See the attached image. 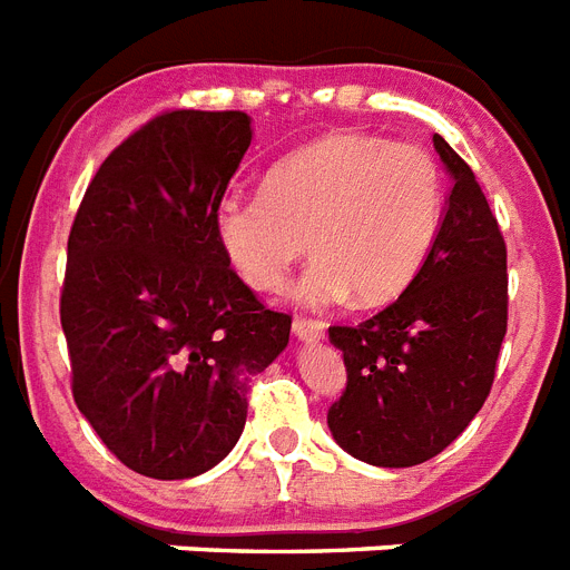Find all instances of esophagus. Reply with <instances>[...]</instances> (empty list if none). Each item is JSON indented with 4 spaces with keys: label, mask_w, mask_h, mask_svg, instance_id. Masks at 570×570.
Listing matches in <instances>:
<instances>
[{
    "label": "esophagus",
    "mask_w": 570,
    "mask_h": 570,
    "mask_svg": "<svg viewBox=\"0 0 570 570\" xmlns=\"http://www.w3.org/2000/svg\"><path fill=\"white\" fill-rule=\"evenodd\" d=\"M325 331H327L325 322H316V318H295V325H293V333L301 342L325 340Z\"/></svg>",
    "instance_id": "obj_1"
}]
</instances>
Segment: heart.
Returning a JSON list of instances; mask_svg holds the SVG:
<instances>
[{"mask_svg":"<svg viewBox=\"0 0 570 570\" xmlns=\"http://www.w3.org/2000/svg\"><path fill=\"white\" fill-rule=\"evenodd\" d=\"M445 180L428 149L377 134L336 131L277 164L266 189L230 193L216 207V243L230 269L263 293L295 263H316L295 286L307 307L401 295L442 225Z\"/></svg>","mask_w":570,"mask_h":570,"instance_id":"heart-1","label":"heart"}]
</instances>
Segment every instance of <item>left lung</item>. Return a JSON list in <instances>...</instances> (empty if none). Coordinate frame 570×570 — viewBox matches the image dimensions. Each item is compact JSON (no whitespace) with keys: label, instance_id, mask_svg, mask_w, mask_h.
<instances>
[{"label":"left lung","instance_id":"left-lung-1","mask_svg":"<svg viewBox=\"0 0 570 570\" xmlns=\"http://www.w3.org/2000/svg\"><path fill=\"white\" fill-rule=\"evenodd\" d=\"M451 196L419 275L377 316L331 327L348 383L327 410L342 451L410 469L445 451L489 397L507 336V243L471 166L433 134Z\"/></svg>","mask_w":570,"mask_h":570}]
</instances>
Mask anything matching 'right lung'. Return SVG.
Instances as JSON below:
<instances>
[{"instance_id":"obj_1","label":"right lung","mask_w":570,"mask_h":570,"mask_svg":"<svg viewBox=\"0 0 570 570\" xmlns=\"http://www.w3.org/2000/svg\"><path fill=\"white\" fill-rule=\"evenodd\" d=\"M252 146L243 110H169L110 151L67 243L60 327L72 397L122 465L210 471L243 436L248 383L286 348L216 243V207Z\"/></svg>"}]
</instances>
